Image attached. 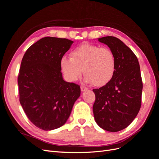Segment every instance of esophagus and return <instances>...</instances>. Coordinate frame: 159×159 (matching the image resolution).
I'll use <instances>...</instances> for the list:
<instances>
[{
  "label": "esophagus",
  "instance_id": "34e87169",
  "mask_svg": "<svg viewBox=\"0 0 159 159\" xmlns=\"http://www.w3.org/2000/svg\"><path fill=\"white\" fill-rule=\"evenodd\" d=\"M88 88L87 87H85V86H84V85H81V91H86V90H88Z\"/></svg>",
  "mask_w": 159,
  "mask_h": 159
}]
</instances>
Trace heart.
Segmentation results:
<instances>
[{
	"label": "heart",
	"mask_w": 159,
	"mask_h": 159,
	"mask_svg": "<svg viewBox=\"0 0 159 159\" xmlns=\"http://www.w3.org/2000/svg\"><path fill=\"white\" fill-rule=\"evenodd\" d=\"M60 66L68 81L80 78L84 70L86 82L101 87L113 78L116 70V57L108 48L84 43L71 52L70 58L62 57Z\"/></svg>",
	"instance_id": "obj_1"
}]
</instances>
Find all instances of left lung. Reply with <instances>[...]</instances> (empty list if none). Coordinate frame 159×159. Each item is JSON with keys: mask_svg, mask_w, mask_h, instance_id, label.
Instances as JSON below:
<instances>
[{"mask_svg": "<svg viewBox=\"0 0 159 159\" xmlns=\"http://www.w3.org/2000/svg\"><path fill=\"white\" fill-rule=\"evenodd\" d=\"M98 40L114 53L116 70L109 82L93 89V115L101 128L117 132L128 127L140 110L143 90L140 66L135 54L117 38L105 36Z\"/></svg>", "mask_w": 159, "mask_h": 159, "instance_id": "8db88e82", "label": "left lung"}]
</instances>
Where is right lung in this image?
Returning <instances> with one entry per match:
<instances>
[{"instance_id": "right-lung-1", "label": "right lung", "mask_w": 159, "mask_h": 159, "mask_svg": "<svg viewBox=\"0 0 159 159\" xmlns=\"http://www.w3.org/2000/svg\"><path fill=\"white\" fill-rule=\"evenodd\" d=\"M74 42L44 37L28 48L18 75L19 101L28 118L44 131L64 125L81 93L62 78L60 60Z\"/></svg>"}]
</instances>
